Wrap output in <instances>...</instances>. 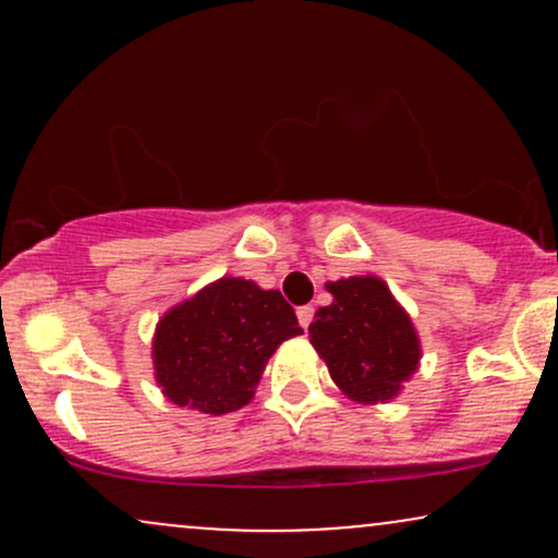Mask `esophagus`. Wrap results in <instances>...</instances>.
Masks as SVG:
<instances>
[{
  "instance_id": "34e87169",
  "label": "esophagus",
  "mask_w": 558,
  "mask_h": 558,
  "mask_svg": "<svg viewBox=\"0 0 558 558\" xmlns=\"http://www.w3.org/2000/svg\"><path fill=\"white\" fill-rule=\"evenodd\" d=\"M296 317H299V325H301V328H310L312 317H315V306H312V304L299 306V310H296Z\"/></svg>"
}]
</instances>
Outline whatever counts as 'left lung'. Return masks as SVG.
<instances>
[{
    "mask_svg": "<svg viewBox=\"0 0 558 558\" xmlns=\"http://www.w3.org/2000/svg\"><path fill=\"white\" fill-rule=\"evenodd\" d=\"M328 291L332 304L317 310L310 336L332 383L362 403L393 399L420 362L412 319L373 275L336 280Z\"/></svg>",
    "mask_w": 558,
    "mask_h": 558,
    "instance_id": "obj_1",
    "label": "left lung"
}]
</instances>
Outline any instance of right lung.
I'll list each match as a JSON object with an SVG mask.
<instances>
[{"mask_svg": "<svg viewBox=\"0 0 558 558\" xmlns=\"http://www.w3.org/2000/svg\"><path fill=\"white\" fill-rule=\"evenodd\" d=\"M299 319L280 291L222 278L159 319L155 375L178 407L228 414L246 407L272 351L299 336Z\"/></svg>", "mask_w": 558, "mask_h": 558, "instance_id": "obj_1", "label": "right lung"}]
</instances>
